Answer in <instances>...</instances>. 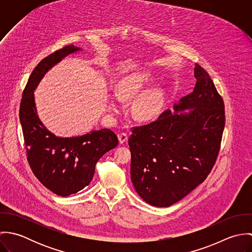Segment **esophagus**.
<instances>
[{
	"mask_svg": "<svg viewBox=\"0 0 252 252\" xmlns=\"http://www.w3.org/2000/svg\"><path fill=\"white\" fill-rule=\"evenodd\" d=\"M118 140H119V143H120V144H124V143H126V142H127V140H128V136H127V134L122 133V134L118 135Z\"/></svg>",
	"mask_w": 252,
	"mask_h": 252,
	"instance_id": "obj_1",
	"label": "esophagus"
}]
</instances>
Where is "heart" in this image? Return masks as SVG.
Returning a JSON list of instances; mask_svg holds the SVG:
<instances>
[{"label": "heart", "instance_id": "1", "mask_svg": "<svg viewBox=\"0 0 252 252\" xmlns=\"http://www.w3.org/2000/svg\"><path fill=\"white\" fill-rule=\"evenodd\" d=\"M149 79L150 76L147 73L143 72L132 73L126 76L115 85V98L119 102L133 100L144 90ZM163 99V92L159 87L151 88L142 93L133 102L131 108L133 117L139 121H149L153 119L157 116L162 108ZM110 110L116 111V106L111 105Z\"/></svg>", "mask_w": 252, "mask_h": 252}]
</instances>
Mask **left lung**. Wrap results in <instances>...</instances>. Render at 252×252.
Here are the masks:
<instances>
[{"instance_id": "8db88e82", "label": "left lung", "mask_w": 252, "mask_h": 252, "mask_svg": "<svg viewBox=\"0 0 252 252\" xmlns=\"http://www.w3.org/2000/svg\"><path fill=\"white\" fill-rule=\"evenodd\" d=\"M194 76L193 92L175 104V113L167 109L157 120L133 127L129 138L131 180L144 202L154 207L180 201L216 164L225 126L224 102L198 64Z\"/></svg>"}]
</instances>
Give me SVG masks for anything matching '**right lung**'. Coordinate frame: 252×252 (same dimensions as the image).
Listing matches in <instances>:
<instances>
[{
  "label": "right lung",
  "mask_w": 252,
  "mask_h": 252,
  "mask_svg": "<svg viewBox=\"0 0 252 252\" xmlns=\"http://www.w3.org/2000/svg\"><path fill=\"white\" fill-rule=\"evenodd\" d=\"M78 50L81 48L71 44L42 59L28 79L19 108L29 165L37 180L62 197L87 186L93 179L97 162L118 144L116 135L109 129L72 138L56 137L37 116L34 97L37 84L54 65Z\"/></svg>",
  "instance_id": "add662e5"
}]
</instances>
